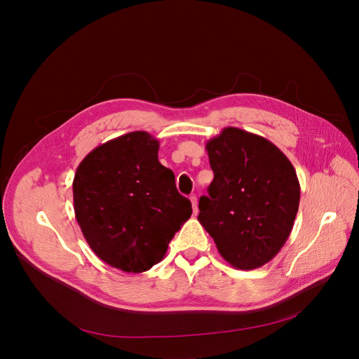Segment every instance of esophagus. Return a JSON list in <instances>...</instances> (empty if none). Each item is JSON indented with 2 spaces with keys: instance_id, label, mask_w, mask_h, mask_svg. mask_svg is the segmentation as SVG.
<instances>
[{
  "instance_id": "34e87169",
  "label": "esophagus",
  "mask_w": 359,
  "mask_h": 359,
  "mask_svg": "<svg viewBox=\"0 0 359 359\" xmlns=\"http://www.w3.org/2000/svg\"><path fill=\"white\" fill-rule=\"evenodd\" d=\"M190 202H192L194 213H195V215H198V198H196V196H190Z\"/></svg>"
}]
</instances>
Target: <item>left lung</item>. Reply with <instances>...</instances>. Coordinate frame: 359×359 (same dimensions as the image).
I'll use <instances>...</instances> for the list:
<instances>
[{
  "mask_svg": "<svg viewBox=\"0 0 359 359\" xmlns=\"http://www.w3.org/2000/svg\"><path fill=\"white\" fill-rule=\"evenodd\" d=\"M213 180L199 222L235 269L267 264L293 229L300 202L296 170L267 138L226 127L206 142Z\"/></svg>",
  "mask_w": 359,
  "mask_h": 359,
  "instance_id": "left-lung-1",
  "label": "left lung"
}]
</instances>
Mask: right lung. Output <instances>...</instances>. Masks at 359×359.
Instances as JSON below:
<instances>
[{"label":"right lung","instance_id":"right-lung-1","mask_svg":"<svg viewBox=\"0 0 359 359\" xmlns=\"http://www.w3.org/2000/svg\"><path fill=\"white\" fill-rule=\"evenodd\" d=\"M158 140L133 131L93 149L74 179L75 217L86 243L107 264L150 270L192 215L175 175L158 161Z\"/></svg>","mask_w":359,"mask_h":359}]
</instances>
